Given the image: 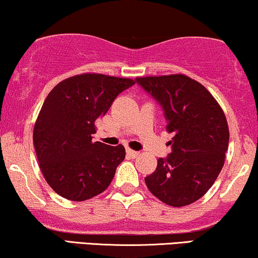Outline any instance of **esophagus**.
<instances>
[{
	"instance_id": "1",
	"label": "esophagus",
	"mask_w": 258,
	"mask_h": 258,
	"mask_svg": "<svg viewBox=\"0 0 258 258\" xmlns=\"http://www.w3.org/2000/svg\"><path fill=\"white\" fill-rule=\"evenodd\" d=\"M125 151H126V155H128V156L132 157V158H136L140 155L139 151H135V150H132V149H126Z\"/></svg>"
}]
</instances>
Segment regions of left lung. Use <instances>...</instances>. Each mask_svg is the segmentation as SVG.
<instances>
[{"label": "left lung", "instance_id": "left-lung-1", "mask_svg": "<svg viewBox=\"0 0 258 258\" xmlns=\"http://www.w3.org/2000/svg\"><path fill=\"white\" fill-rule=\"evenodd\" d=\"M135 82L163 110L174 134L171 153L144 178L148 189L171 207L200 200L216 181L229 144L227 118L202 84L184 75L139 77Z\"/></svg>", "mask_w": 258, "mask_h": 258}]
</instances>
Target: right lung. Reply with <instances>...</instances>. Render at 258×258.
<instances>
[{"label": "right lung", "instance_id": "add662e5", "mask_svg": "<svg viewBox=\"0 0 258 258\" xmlns=\"http://www.w3.org/2000/svg\"><path fill=\"white\" fill-rule=\"evenodd\" d=\"M135 81L83 74L58 83L45 98L34 128V147L45 181L70 201L103 192L125 157L124 147L93 142L95 122Z\"/></svg>", "mask_w": 258, "mask_h": 258}]
</instances>
